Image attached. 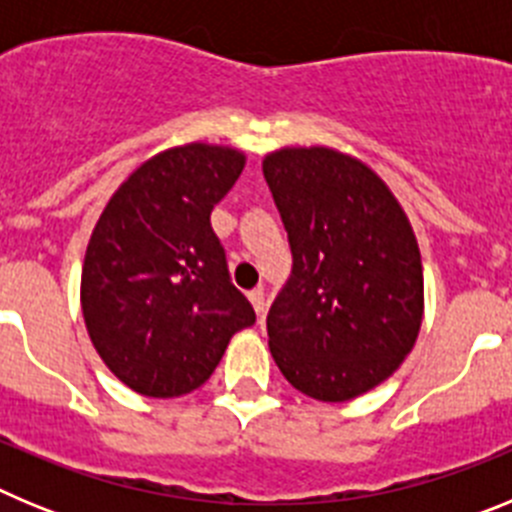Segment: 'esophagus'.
Here are the masks:
<instances>
[{
  "mask_svg": "<svg viewBox=\"0 0 512 512\" xmlns=\"http://www.w3.org/2000/svg\"><path fill=\"white\" fill-rule=\"evenodd\" d=\"M248 300H251L253 310L259 312V315H264V289L261 287L251 289V292H248Z\"/></svg>",
  "mask_w": 512,
  "mask_h": 512,
  "instance_id": "34e87169",
  "label": "esophagus"
}]
</instances>
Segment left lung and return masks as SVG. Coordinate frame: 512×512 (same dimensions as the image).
Here are the masks:
<instances>
[{
  "label": "left lung",
  "instance_id": "left-lung-1",
  "mask_svg": "<svg viewBox=\"0 0 512 512\" xmlns=\"http://www.w3.org/2000/svg\"><path fill=\"white\" fill-rule=\"evenodd\" d=\"M264 179L292 248L266 315L271 356L302 395L354 400L395 374L423 323L408 215L369 166L333 148H279Z\"/></svg>",
  "mask_w": 512,
  "mask_h": 512
}]
</instances>
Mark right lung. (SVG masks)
Returning <instances> with one entry per match:
<instances>
[{"instance_id": "add662e5", "label": "right lung", "mask_w": 512, "mask_h": 512, "mask_svg": "<svg viewBox=\"0 0 512 512\" xmlns=\"http://www.w3.org/2000/svg\"><path fill=\"white\" fill-rule=\"evenodd\" d=\"M246 166L228 146L156 153L99 215L81 269V312L112 374L146 397L210 379L230 338L256 323L235 289L210 212Z\"/></svg>"}]
</instances>
